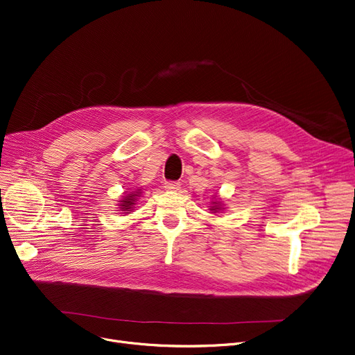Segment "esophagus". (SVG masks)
Segmentation results:
<instances>
[{
    "label": "esophagus",
    "mask_w": 355,
    "mask_h": 355,
    "mask_svg": "<svg viewBox=\"0 0 355 355\" xmlns=\"http://www.w3.org/2000/svg\"><path fill=\"white\" fill-rule=\"evenodd\" d=\"M165 189L171 190V192H176V190L180 189V183L179 182H166Z\"/></svg>",
    "instance_id": "obj_1"
}]
</instances>
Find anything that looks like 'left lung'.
<instances>
[{"label":"left lung","instance_id":"left-lung-1","mask_svg":"<svg viewBox=\"0 0 355 355\" xmlns=\"http://www.w3.org/2000/svg\"><path fill=\"white\" fill-rule=\"evenodd\" d=\"M210 209V211H213V213H217V211H222V210H225V205L222 203V200H219V199H214V200H211V206H209Z\"/></svg>","mask_w":355,"mask_h":355}]
</instances>
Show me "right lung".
I'll list each match as a JSON object with an SVG mask.
<instances>
[{
    "mask_svg": "<svg viewBox=\"0 0 355 355\" xmlns=\"http://www.w3.org/2000/svg\"><path fill=\"white\" fill-rule=\"evenodd\" d=\"M141 189H135L133 192H129L128 195L122 196V200H119V210H122V213H129L133 210V206L136 205L135 202L138 200V198H141Z\"/></svg>",
    "mask_w": 355,
    "mask_h": 355,
    "instance_id": "obj_1",
    "label": "right lung"
}]
</instances>
